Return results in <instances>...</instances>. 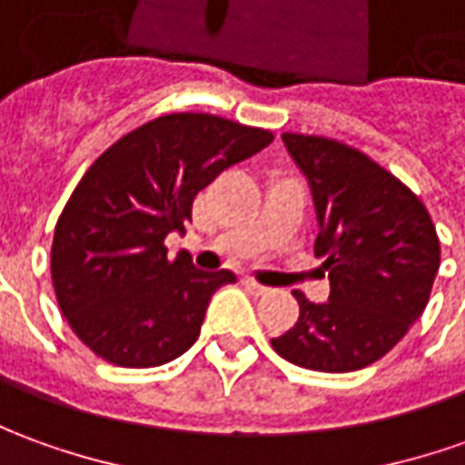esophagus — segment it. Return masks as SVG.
<instances>
[{"label":"esophagus","mask_w":465,"mask_h":465,"mask_svg":"<svg viewBox=\"0 0 465 465\" xmlns=\"http://www.w3.org/2000/svg\"><path fill=\"white\" fill-rule=\"evenodd\" d=\"M242 282H244L246 290H249V292H254V295H264V292H267V290H270V287L259 285V282H257V280H254V277H244V280H242Z\"/></svg>","instance_id":"1"}]
</instances>
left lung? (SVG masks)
<instances>
[{"label": "left lung", "instance_id": "1", "mask_svg": "<svg viewBox=\"0 0 465 465\" xmlns=\"http://www.w3.org/2000/svg\"><path fill=\"white\" fill-rule=\"evenodd\" d=\"M308 175L318 211L315 257H325L331 298L300 305L295 325L272 339L290 364L343 374L379 361L418 321L440 267L430 213L387 167L351 144L282 134Z\"/></svg>", "mask_w": 465, "mask_h": 465}]
</instances>
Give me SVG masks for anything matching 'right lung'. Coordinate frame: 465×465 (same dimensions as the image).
I'll return each mask as SVG.
<instances>
[{
  "label": "right lung",
  "mask_w": 465,
  "mask_h": 465,
  "mask_svg": "<svg viewBox=\"0 0 465 465\" xmlns=\"http://www.w3.org/2000/svg\"><path fill=\"white\" fill-rule=\"evenodd\" d=\"M274 140L270 129L216 114L157 116L116 140L75 185L50 249L55 300L99 359L150 369L191 349L229 270L201 272L191 254L167 257L195 195L226 167Z\"/></svg>",
  "instance_id": "obj_1"
}]
</instances>
